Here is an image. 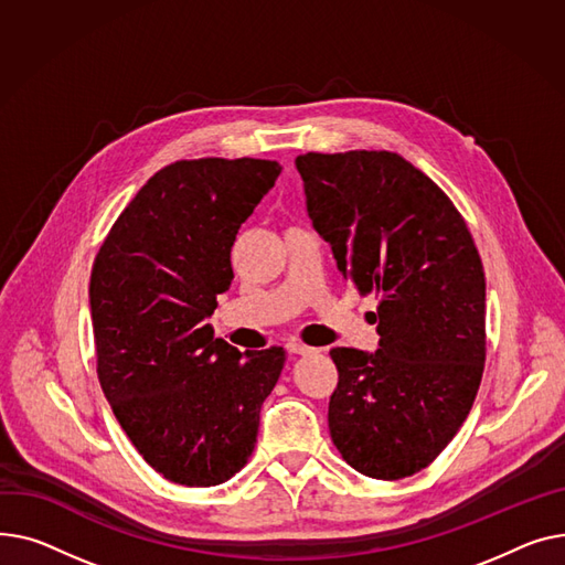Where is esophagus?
<instances>
[{
  "label": "esophagus",
  "mask_w": 565,
  "mask_h": 565,
  "mask_svg": "<svg viewBox=\"0 0 565 565\" xmlns=\"http://www.w3.org/2000/svg\"><path fill=\"white\" fill-rule=\"evenodd\" d=\"M285 347H287V351L294 353V355H308V353L315 351L312 347H308V344H303V342H298V340H289Z\"/></svg>",
  "instance_id": "1"
}]
</instances>
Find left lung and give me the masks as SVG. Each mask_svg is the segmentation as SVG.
<instances>
[{
    "label": "left lung",
    "mask_w": 565,
    "mask_h": 565,
    "mask_svg": "<svg viewBox=\"0 0 565 565\" xmlns=\"http://www.w3.org/2000/svg\"><path fill=\"white\" fill-rule=\"evenodd\" d=\"M312 225L379 308V351L338 347L328 404L338 451L364 477L428 468L472 411L486 362V276L466 218L402 154L296 157Z\"/></svg>",
    "instance_id": "1"
}]
</instances>
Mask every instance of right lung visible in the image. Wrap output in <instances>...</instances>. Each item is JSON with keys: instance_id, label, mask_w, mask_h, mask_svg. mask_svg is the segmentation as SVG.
I'll list each match as a JSON object with an SVG mask.
<instances>
[{"instance_id": "add662e5", "label": "right lung", "mask_w": 565, "mask_h": 565, "mask_svg": "<svg viewBox=\"0 0 565 565\" xmlns=\"http://www.w3.org/2000/svg\"><path fill=\"white\" fill-rule=\"evenodd\" d=\"M278 175V161L250 157L163 166L93 262L99 385L148 466L180 486H218L246 466L285 367L282 347L242 353L205 321L235 278L237 230Z\"/></svg>"}]
</instances>
